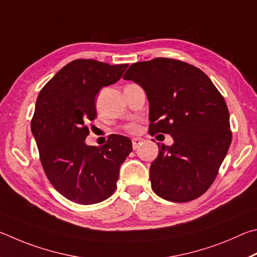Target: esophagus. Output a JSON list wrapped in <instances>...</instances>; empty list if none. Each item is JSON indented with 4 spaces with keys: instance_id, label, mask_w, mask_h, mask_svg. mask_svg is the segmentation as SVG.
<instances>
[{
    "instance_id": "34e87169",
    "label": "esophagus",
    "mask_w": 257,
    "mask_h": 257,
    "mask_svg": "<svg viewBox=\"0 0 257 257\" xmlns=\"http://www.w3.org/2000/svg\"><path fill=\"white\" fill-rule=\"evenodd\" d=\"M142 139H139V138H137V139H133V141H132V146H133V149L134 150H137L139 147H140L141 145H142Z\"/></svg>"
}]
</instances>
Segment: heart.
Returning <instances> with one entry per match:
<instances>
[{"label": "heart", "mask_w": 257, "mask_h": 257, "mask_svg": "<svg viewBox=\"0 0 257 257\" xmlns=\"http://www.w3.org/2000/svg\"><path fill=\"white\" fill-rule=\"evenodd\" d=\"M125 130L130 133H138L139 130H140V128H139V126L137 124H130V125L126 126Z\"/></svg>", "instance_id": "1"}]
</instances>
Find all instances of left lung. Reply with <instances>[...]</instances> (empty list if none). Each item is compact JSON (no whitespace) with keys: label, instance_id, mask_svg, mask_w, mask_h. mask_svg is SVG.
<instances>
[{"label":"left lung","instance_id":"8db88e82","mask_svg":"<svg viewBox=\"0 0 257 257\" xmlns=\"http://www.w3.org/2000/svg\"><path fill=\"white\" fill-rule=\"evenodd\" d=\"M123 79L145 89L149 133L170 134L151 164V187L172 202H190L209 190L231 143L227 103L203 71L174 58L134 63Z\"/></svg>","mask_w":257,"mask_h":257}]
</instances>
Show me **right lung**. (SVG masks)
Returning <instances> with one entry per match:
<instances>
[{
    "label": "right lung",
    "instance_id": "obj_1",
    "mask_svg": "<svg viewBox=\"0 0 257 257\" xmlns=\"http://www.w3.org/2000/svg\"><path fill=\"white\" fill-rule=\"evenodd\" d=\"M128 64L75 60L44 85L36 101L31 132L48 181L67 200L99 203L116 190L119 167L132 152L128 138L111 134L101 147L85 145L97 117L94 98L117 82Z\"/></svg>",
    "mask_w": 257,
    "mask_h": 257
}]
</instances>
